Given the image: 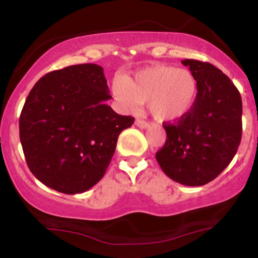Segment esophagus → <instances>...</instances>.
I'll return each instance as SVG.
<instances>
[{"label":"esophagus","instance_id":"obj_1","mask_svg":"<svg viewBox=\"0 0 258 258\" xmlns=\"http://www.w3.org/2000/svg\"><path fill=\"white\" fill-rule=\"evenodd\" d=\"M136 125H137L139 128H148V127H149V123L143 120H136Z\"/></svg>","mask_w":258,"mask_h":258}]
</instances>
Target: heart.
<instances>
[{"label": "heart", "instance_id": "1", "mask_svg": "<svg viewBox=\"0 0 258 258\" xmlns=\"http://www.w3.org/2000/svg\"><path fill=\"white\" fill-rule=\"evenodd\" d=\"M112 93L127 109L132 110L148 103L156 121L177 122L193 110L199 96V84L189 70L158 64L138 70L127 80L115 79Z\"/></svg>", "mask_w": 258, "mask_h": 258}]
</instances>
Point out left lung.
Returning a JSON list of instances; mask_svg holds the SVG:
<instances>
[{"mask_svg": "<svg viewBox=\"0 0 258 258\" xmlns=\"http://www.w3.org/2000/svg\"><path fill=\"white\" fill-rule=\"evenodd\" d=\"M199 84L193 110L176 123H165L166 143L156 153L160 167L174 182L199 186L230 164L241 141L242 103L238 88L210 63L184 59Z\"/></svg>", "mask_w": 258, "mask_h": 258, "instance_id": "obj_1", "label": "left lung"}]
</instances>
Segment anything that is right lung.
<instances>
[{"label": "right lung", "mask_w": 258, "mask_h": 258, "mask_svg": "<svg viewBox=\"0 0 258 258\" xmlns=\"http://www.w3.org/2000/svg\"><path fill=\"white\" fill-rule=\"evenodd\" d=\"M103 68L79 64L41 78L19 117L26 164L44 185L64 194L84 193L104 176L117 137L132 116L116 114Z\"/></svg>", "instance_id": "right-lung-1"}]
</instances>
